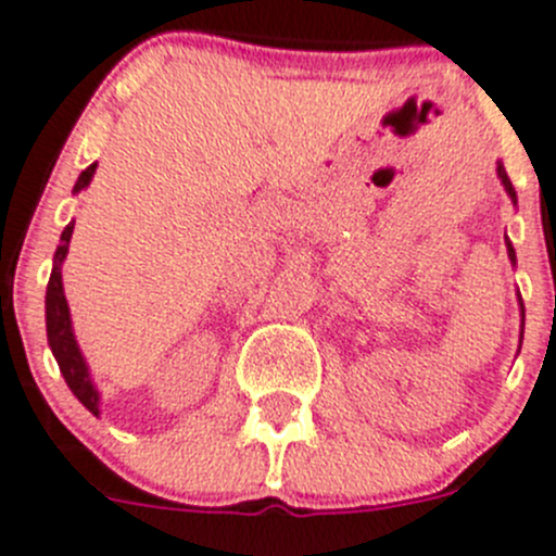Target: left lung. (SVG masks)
<instances>
[{
	"mask_svg": "<svg viewBox=\"0 0 556 556\" xmlns=\"http://www.w3.org/2000/svg\"><path fill=\"white\" fill-rule=\"evenodd\" d=\"M496 175H500L502 186H505V191H507V194H510V200L516 202V189H513L510 178H507V173H505V167H502V164H496ZM507 254H510V261L516 263V249H513L510 241H507ZM518 302H521V295H518ZM521 315H523V304H521Z\"/></svg>",
	"mask_w": 556,
	"mask_h": 556,
	"instance_id": "left-lung-1",
	"label": "left lung"
}]
</instances>
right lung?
Segmentation results:
<instances>
[{"label": "right lung", "instance_id": "right-lung-1", "mask_svg": "<svg viewBox=\"0 0 556 556\" xmlns=\"http://www.w3.org/2000/svg\"><path fill=\"white\" fill-rule=\"evenodd\" d=\"M98 164H90L85 173L79 175L74 186V194H79L81 189H87L96 175ZM71 236H74V222L62 230L60 236V247L54 252V268H51V277H49V288H46V334H49V349L54 354L56 365H60L62 378L65 383L71 387L76 397L81 401V406L87 412H92L98 417L101 408V395H98L96 383H92L90 370H87V362L81 356L79 345H76V337H74V326H71V309H67L65 302V293H62V261H65L67 247H71Z\"/></svg>", "mask_w": 556, "mask_h": 556}]
</instances>
